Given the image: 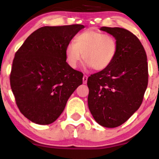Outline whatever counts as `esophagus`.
<instances>
[{
  "label": "esophagus",
  "mask_w": 159,
  "mask_h": 159,
  "mask_svg": "<svg viewBox=\"0 0 159 159\" xmlns=\"http://www.w3.org/2000/svg\"><path fill=\"white\" fill-rule=\"evenodd\" d=\"M87 78H88V77H87V75H84L83 76V83L84 84H87Z\"/></svg>",
  "instance_id": "34e87169"
}]
</instances>
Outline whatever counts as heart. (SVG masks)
Instances as JSON below:
<instances>
[{
    "label": "heart",
    "instance_id": "1",
    "mask_svg": "<svg viewBox=\"0 0 159 159\" xmlns=\"http://www.w3.org/2000/svg\"><path fill=\"white\" fill-rule=\"evenodd\" d=\"M118 51L117 40L114 36L98 30L88 29L80 33L66 47V63L75 69L82 58L89 67L102 71L111 66Z\"/></svg>",
    "mask_w": 159,
    "mask_h": 159
}]
</instances>
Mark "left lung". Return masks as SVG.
I'll use <instances>...</instances> for the list:
<instances>
[{
    "label": "left lung",
    "mask_w": 159,
    "mask_h": 159,
    "mask_svg": "<svg viewBox=\"0 0 159 159\" xmlns=\"http://www.w3.org/2000/svg\"><path fill=\"white\" fill-rule=\"evenodd\" d=\"M117 40L118 51L109 67L87 79L88 107L99 125L120 126L139 108L148 85L147 54L139 39L126 29L102 27Z\"/></svg>",
    "instance_id": "obj_1"
}]
</instances>
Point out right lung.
<instances>
[{
  "label": "right lung",
  "mask_w": 159,
  "mask_h": 159,
  "mask_svg": "<svg viewBox=\"0 0 159 159\" xmlns=\"http://www.w3.org/2000/svg\"><path fill=\"white\" fill-rule=\"evenodd\" d=\"M84 27H40L16 52L10 87L20 112L33 123L48 125L55 121L72 93L82 84L83 73L68 65L65 49Z\"/></svg>",
  "instance_id": "right-lung-1"
}]
</instances>
